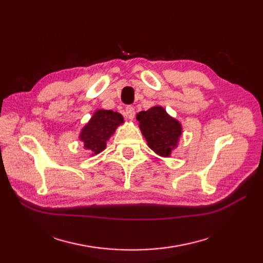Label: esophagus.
Listing matches in <instances>:
<instances>
[{
  "instance_id": "34e87169",
  "label": "esophagus",
  "mask_w": 263,
  "mask_h": 263,
  "mask_svg": "<svg viewBox=\"0 0 263 263\" xmlns=\"http://www.w3.org/2000/svg\"><path fill=\"white\" fill-rule=\"evenodd\" d=\"M135 108L133 106H127L126 107V115L129 119H133L135 117Z\"/></svg>"
}]
</instances>
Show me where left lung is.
<instances>
[{
    "instance_id": "1",
    "label": "left lung",
    "mask_w": 263,
    "mask_h": 263,
    "mask_svg": "<svg viewBox=\"0 0 263 263\" xmlns=\"http://www.w3.org/2000/svg\"><path fill=\"white\" fill-rule=\"evenodd\" d=\"M137 119L148 146L158 155L169 157L171 150L177 147L182 133L180 123L166 114L164 108L160 106L139 112Z\"/></svg>"
}]
</instances>
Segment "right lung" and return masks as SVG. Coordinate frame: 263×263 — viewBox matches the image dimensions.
Returning <instances> with one entry per match:
<instances>
[{"mask_svg": "<svg viewBox=\"0 0 263 263\" xmlns=\"http://www.w3.org/2000/svg\"><path fill=\"white\" fill-rule=\"evenodd\" d=\"M122 123L124 118L121 114L106 109L97 110L80 134L85 149L91 150L95 155L104 150L106 141Z\"/></svg>", "mask_w": 263, "mask_h": 263, "instance_id": "right-lung-1", "label": "right lung"}]
</instances>
